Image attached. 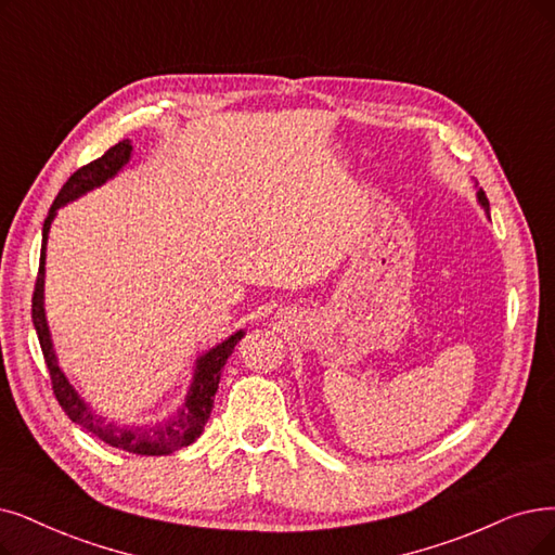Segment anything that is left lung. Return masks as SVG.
I'll list each match as a JSON object with an SVG mask.
<instances>
[{"mask_svg": "<svg viewBox=\"0 0 555 555\" xmlns=\"http://www.w3.org/2000/svg\"><path fill=\"white\" fill-rule=\"evenodd\" d=\"M478 201H480V205H482L487 211H490V201H487V195H485V191H482V189L478 191Z\"/></svg>", "mask_w": 555, "mask_h": 555, "instance_id": "left-lung-1", "label": "left lung"}]
</instances>
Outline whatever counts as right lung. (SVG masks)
<instances>
[{
  "instance_id": "obj_1",
  "label": "right lung",
  "mask_w": 555,
  "mask_h": 555,
  "mask_svg": "<svg viewBox=\"0 0 555 555\" xmlns=\"http://www.w3.org/2000/svg\"><path fill=\"white\" fill-rule=\"evenodd\" d=\"M131 154V143L125 139L116 143L114 147H108L100 159L81 166L75 170L68 182H65L54 197V205L50 207V214L46 218V225H42V246H40V266H38V275L34 284V298H31V319L36 335L42 348V358H46L48 371H50V380H52V391L56 396V401L61 410L68 414L73 424L81 426L83 430L93 433L98 439H102L104 444L127 451V453H137V455H168L177 449H184L203 435L205 424L211 416L214 410V396L220 383V369L225 366L228 358L232 354L234 346L241 341L243 332L238 330L236 335L225 339L223 344H218L209 352H205L201 360H197L195 375H193V385L186 396V403L180 410V414L168 418L166 424H154L145 428H120L116 424H108L100 414H95L91 408H88L79 393L73 389V385L65 378L63 371L59 369L56 354L50 341V330L46 321V307H42V284H46V250H48V232L52 220L56 216V209L63 207L65 203L75 201V197L83 195L86 191H91L100 184H104L108 177H114L127 162Z\"/></svg>"
}]
</instances>
